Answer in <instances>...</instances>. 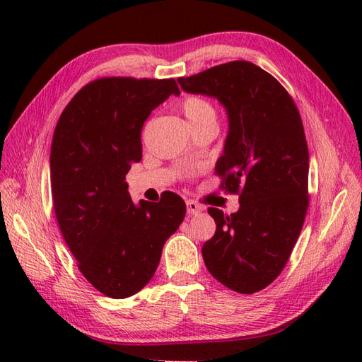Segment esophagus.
<instances>
[{"label":"esophagus","instance_id":"esophagus-1","mask_svg":"<svg viewBox=\"0 0 362 362\" xmlns=\"http://www.w3.org/2000/svg\"><path fill=\"white\" fill-rule=\"evenodd\" d=\"M187 211H188V214H199L201 211H204V206L201 204L194 202V201H188L187 202Z\"/></svg>","mask_w":362,"mask_h":362}]
</instances>
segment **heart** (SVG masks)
Returning <instances> with one entry per match:
<instances>
[{"instance_id":"obj_1","label":"heart","mask_w":362,"mask_h":362,"mask_svg":"<svg viewBox=\"0 0 362 362\" xmlns=\"http://www.w3.org/2000/svg\"><path fill=\"white\" fill-rule=\"evenodd\" d=\"M191 129H197L206 124H216V109L213 104L201 96H187L180 104Z\"/></svg>"}]
</instances>
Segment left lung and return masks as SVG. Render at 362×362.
Segmentation results:
<instances>
[{"mask_svg": "<svg viewBox=\"0 0 362 362\" xmlns=\"http://www.w3.org/2000/svg\"><path fill=\"white\" fill-rule=\"evenodd\" d=\"M216 98L228 134L216 163L221 188L240 194L230 216L210 206L216 233L202 247L209 272L240 294L269 286L286 266L308 210L310 156L297 105L281 83L245 60L177 79Z\"/></svg>", "mask_w": 362, "mask_h": 362, "instance_id": "1", "label": "left lung"}]
</instances>
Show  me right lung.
<instances>
[{
    "label": "right lung",
    "instance_id": "right-lung-1",
    "mask_svg": "<svg viewBox=\"0 0 362 362\" xmlns=\"http://www.w3.org/2000/svg\"><path fill=\"white\" fill-rule=\"evenodd\" d=\"M171 95H180L174 79H96L74 95L54 130L51 194L60 232L82 275L107 297L126 298L149 283L185 218L180 196L135 205L126 182L141 160L144 121Z\"/></svg>",
    "mask_w": 362,
    "mask_h": 362
}]
</instances>
